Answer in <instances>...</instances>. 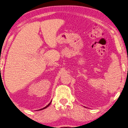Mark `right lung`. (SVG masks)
I'll list each match as a JSON object with an SVG mask.
<instances>
[{
    "label": "right lung",
    "mask_w": 128,
    "mask_h": 128,
    "mask_svg": "<svg viewBox=\"0 0 128 128\" xmlns=\"http://www.w3.org/2000/svg\"><path fill=\"white\" fill-rule=\"evenodd\" d=\"M50 104H51V102H50V104H48V105H47V106H45V107H44V108H42V109H44V108H47V107H48V106H49V105H50ZM42 109H41V110H42Z\"/></svg>",
    "instance_id": "add662e5"
}]
</instances>
